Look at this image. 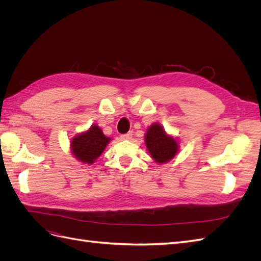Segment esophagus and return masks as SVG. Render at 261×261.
I'll list each match as a JSON object with an SVG mask.
<instances>
[{
    "mask_svg": "<svg viewBox=\"0 0 261 261\" xmlns=\"http://www.w3.org/2000/svg\"><path fill=\"white\" fill-rule=\"evenodd\" d=\"M132 136H133V133H132V132H128L127 134H124V135H122L121 138H122L123 140H128V139L132 138Z\"/></svg>",
    "mask_w": 261,
    "mask_h": 261,
    "instance_id": "34e87169",
    "label": "esophagus"
}]
</instances>
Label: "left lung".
<instances>
[{
	"label": "left lung",
	"instance_id": "1",
	"mask_svg": "<svg viewBox=\"0 0 261 261\" xmlns=\"http://www.w3.org/2000/svg\"><path fill=\"white\" fill-rule=\"evenodd\" d=\"M145 140L149 153L158 163L170 161L177 152V141L167 135L160 124H152L150 126Z\"/></svg>",
	"mask_w": 261,
	"mask_h": 261
}]
</instances>
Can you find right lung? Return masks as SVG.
Wrapping results in <instances>:
<instances>
[{"mask_svg":"<svg viewBox=\"0 0 261 261\" xmlns=\"http://www.w3.org/2000/svg\"><path fill=\"white\" fill-rule=\"evenodd\" d=\"M109 143L110 138L105 136L99 126L92 125L89 130L75 136L70 147H72V152L78 160L92 164L103 152Z\"/></svg>","mask_w":261,"mask_h":261,"instance_id":"obj_1","label":"right lung"}]
</instances>
